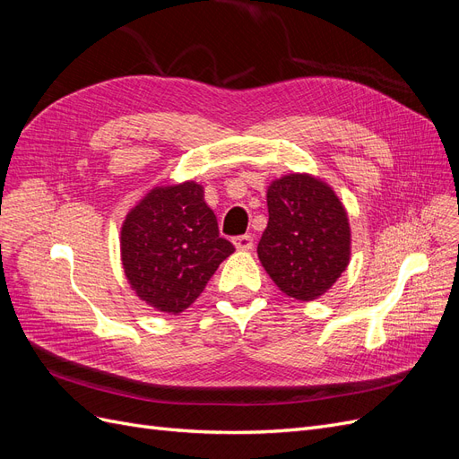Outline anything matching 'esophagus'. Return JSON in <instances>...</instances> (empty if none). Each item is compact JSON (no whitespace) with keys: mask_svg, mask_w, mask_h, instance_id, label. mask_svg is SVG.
<instances>
[{"mask_svg":"<svg viewBox=\"0 0 459 459\" xmlns=\"http://www.w3.org/2000/svg\"><path fill=\"white\" fill-rule=\"evenodd\" d=\"M233 245L235 248H239V251H251L255 247V239L251 235H239V238H233Z\"/></svg>","mask_w":459,"mask_h":459,"instance_id":"esophagus-1","label":"esophagus"}]
</instances>
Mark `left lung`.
Segmentation results:
<instances>
[{
	"label": "left lung",
	"instance_id": "left-lung-1",
	"mask_svg": "<svg viewBox=\"0 0 459 459\" xmlns=\"http://www.w3.org/2000/svg\"><path fill=\"white\" fill-rule=\"evenodd\" d=\"M268 228L258 243L264 270L287 297H322L351 260L349 216L327 184L308 174L268 187Z\"/></svg>",
	"mask_w": 459,
	"mask_h": 459
}]
</instances>
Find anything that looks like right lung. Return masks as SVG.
<instances>
[{"label": "right lung", "mask_w": 459, "mask_h": 459, "mask_svg": "<svg viewBox=\"0 0 459 459\" xmlns=\"http://www.w3.org/2000/svg\"><path fill=\"white\" fill-rule=\"evenodd\" d=\"M233 251L195 182L151 189L120 231L122 266L135 295L170 314L189 308Z\"/></svg>", "instance_id": "right-lung-1"}]
</instances>
